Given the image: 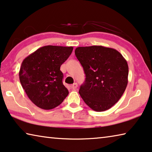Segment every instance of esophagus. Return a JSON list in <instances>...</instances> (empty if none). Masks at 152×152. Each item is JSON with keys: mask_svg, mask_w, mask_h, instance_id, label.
Returning <instances> with one entry per match:
<instances>
[{"mask_svg": "<svg viewBox=\"0 0 152 152\" xmlns=\"http://www.w3.org/2000/svg\"><path fill=\"white\" fill-rule=\"evenodd\" d=\"M77 87H78V84H77V83H74L73 85H72V86H71V88L72 89H75Z\"/></svg>", "mask_w": 152, "mask_h": 152, "instance_id": "1", "label": "esophagus"}]
</instances>
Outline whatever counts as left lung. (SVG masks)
Masks as SVG:
<instances>
[{
    "label": "left lung",
    "mask_w": 152,
    "mask_h": 152,
    "mask_svg": "<svg viewBox=\"0 0 152 152\" xmlns=\"http://www.w3.org/2000/svg\"><path fill=\"white\" fill-rule=\"evenodd\" d=\"M75 55L86 76L79 90L82 99L96 112L109 110L121 98L128 84L126 59L117 50L103 46L77 47Z\"/></svg>",
    "instance_id": "8db88e82"
}]
</instances>
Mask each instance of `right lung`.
Listing matches in <instances>:
<instances>
[{
  "label": "right lung",
  "instance_id": "1",
  "mask_svg": "<svg viewBox=\"0 0 152 152\" xmlns=\"http://www.w3.org/2000/svg\"><path fill=\"white\" fill-rule=\"evenodd\" d=\"M73 47L48 45L23 59L20 80L29 99L37 107L51 110L63 102L69 91L64 85L60 67L71 55Z\"/></svg>",
  "mask_w": 152,
  "mask_h": 152
}]
</instances>
